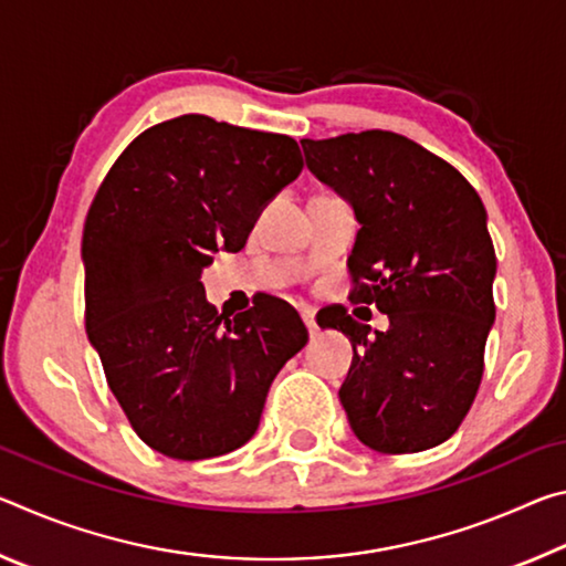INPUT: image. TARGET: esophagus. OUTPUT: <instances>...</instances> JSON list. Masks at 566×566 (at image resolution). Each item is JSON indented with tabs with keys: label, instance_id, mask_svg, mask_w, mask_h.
Masks as SVG:
<instances>
[{
	"label": "esophagus",
	"instance_id": "obj_1",
	"mask_svg": "<svg viewBox=\"0 0 566 566\" xmlns=\"http://www.w3.org/2000/svg\"><path fill=\"white\" fill-rule=\"evenodd\" d=\"M300 314H302V322H304V327L310 329V334L317 332V319H314V310H310V306H304V310H300Z\"/></svg>",
	"mask_w": 566,
	"mask_h": 566
}]
</instances>
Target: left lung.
<instances>
[{
	"instance_id": "8db88e82",
	"label": "left lung",
	"mask_w": 566,
	"mask_h": 566,
	"mask_svg": "<svg viewBox=\"0 0 566 566\" xmlns=\"http://www.w3.org/2000/svg\"><path fill=\"white\" fill-rule=\"evenodd\" d=\"M302 149L361 224L349 300L389 317L375 334L344 306L317 319L354 347L339 389L354 434L381 454L442 444L476 397L494 322L496 254L482 199L449 161L395 132L302 139Z\"/></svg>"
}]
</instances>
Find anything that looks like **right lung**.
Returning <instances> with one entry per match:
<instances>
[{
	"label": "right lung",
	"instance_id": "right-lung-1",
	"mask_svg": "<svg viewBox=\"0 0 566 566\" xmlns=\"http://www.w3.org/2000/svg\"><path fill=\"white\" fill-rule=\"evenodd\" d=\"M300 171L286 134L181 114L142 132L102 179L82 234L84 327L155 452L197 462L249 442L276 371L310 339L276 296L227 317L199 282Z\"/></svg>",
	"mask_w": 566,
	"mask_h": 566
}]
</instances>
